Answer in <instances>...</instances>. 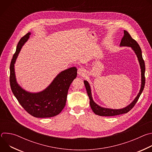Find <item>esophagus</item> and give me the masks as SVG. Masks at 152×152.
<instances>
[{
    "mask_svg": "<svg viewBox=\"0 0 152 152\" xmlns=\"http://www.w3.org/2000/svg\"><path fill=\"white\" fill-rule=\"evenodd\" d=\"M85 69L82 67H80L79 69H78L77 70V74L80 76H83L85 75Z\"/></svg>",
    "mask_w": 152,
    "mask_h": 152,
    "instance_id": "34e87169",
    "label": "esophagus"
}]
</instances>
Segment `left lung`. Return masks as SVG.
I'll return each instance as SVG.
<instances>
[{
  "mask_svg": "<svg viewBox=\"0 0 152 152\" xmlns=\"http://www.w3.org/2000/svg\"><path fill=\"white\" fill-rule=\"evenodd\" d=\"M120 46H127V47H131L133 50L135 52V54L137 55V56L138 58V61L140 62V67H141V88L139 93L138 94L137 96L135 97L134 100L130 104L127 106L123 108V109H119V110H113L110 109V108H104L102 107L98 104H97L94 100H93V97L91 96V88L90 86L88 83V82L86 80H84V84L86 88V92H87L88 96L90 99V104L91 108L92 109L93 111L96 114V115H100V116H106V117H110V116H115L117 115H120L123 114H125L128 113L129 111H131L136 103L137 102L138 100L139 99L140 96H141L145 85V63L144 61L142 58V52L141 49L138 44V42L133 39L131 35L129 34L128 32L126 31H124V36L122 38L120 42Z\"/></svg>",
  "mask_w": 152,
  "mask_h": 152,
  "instance_id": "1",
  "label": "left lung"
}]
</instances>
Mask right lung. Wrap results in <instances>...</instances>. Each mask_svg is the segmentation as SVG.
Here are the masks:
<instances>
[{
	"label": "right lung",
	"instance_id": "obj_1",
	"mask_svg": "<svg viewBox=\"0 0 152 152\" xmlns=\"http://www.w3.org/2000/svg\"><path fill=\"white\" fill-rule=\"evenodd\" d=\"M30 32L21 38L10 64V82L11 90L19 103L33 117L49 118L58 115L66 105L70 85L77 76V69L71 67L61 72L42 91L32 93L24 90L16 81L14 64L18 55L28 41Z\"/></svg>",
	"mask_w": 152,
	"mask_h": 152
}]
</instances>
